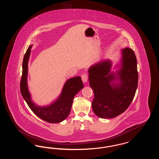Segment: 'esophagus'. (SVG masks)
<instances>
[{
    "instance_id": "1",
    "label": "esophagus",
    "mask_w": 159,
    "mask_h": 159,
    "mask_svg": "<svg viewBox=\"0 0 159 159\" xmlns=\"http://www.w3.org/2000/svg\"><path fill=\"white\" fill-rule=\"evenodd\" d=\"M88 76L86 74H84L82 76V80L83 83H86L88 81Z\"/></svg>"
}]
</instances>
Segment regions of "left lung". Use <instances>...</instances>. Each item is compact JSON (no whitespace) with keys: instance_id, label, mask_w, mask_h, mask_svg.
I'll list each match as a JSON object with an SVG mask.
<instances>
[{"instance_id":"8db88e82","label":"left lung","mask_w":159,"mask_h":159,"mask_svg":"<svg viewBox=\"0 0 159 159\" xmlns=\"http://www.w3.org/2000/svg\"><path fill=\"white\" fill-rule=\"evenodd\" d=\"M120 62L112 70V61L108 59L91 66L89 86L93 91L92 110L102 119H111L123 113L130 106L135 95L138 74L137 61L130 48L121 50Z\"/></svg>"}]
</instances>
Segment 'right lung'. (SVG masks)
Listing matches in <instances>:
<instances>
[{"instance_id":"1","label":"right lung","mask_w":159,"mask_h":159,"mask_svg":"<svg viewBox=\"0 0 159 159\" xmlns=\"http://www.w3.org/2000/svg\"><path fill=\"white\" fill-rule=\"evenodd\" d=\"M32 46H29L23 59V74L20 84L21 95L31 111L40 119L49 123H60L68 117L75 96L83 88V82L79 76L69 79L64 83L60 95L53 102L46 106H38L32 100L27 83L28 63Z\"/></svg>"}]
</instances>
